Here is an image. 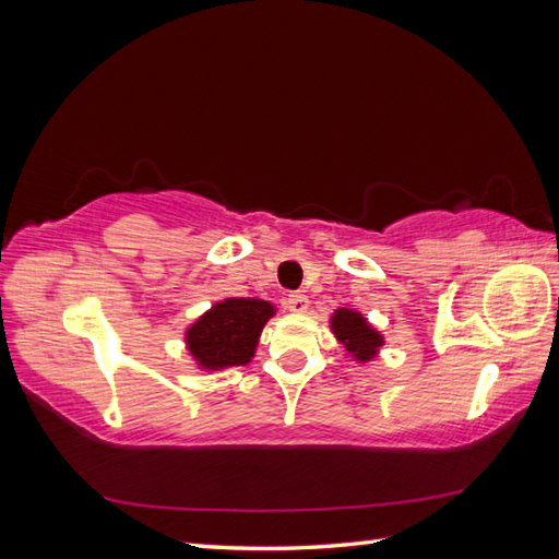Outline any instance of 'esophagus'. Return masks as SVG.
Returning a JSON list of instances; mask_svg holds the SVG:
<instances>
[{
	"mask_svg": "<svg viewBox=\"0 0 559 559\" xmlns=\"http://www.w3.org/2000/svg\"><path fill=\"white\" fill-rule=\"evenodd\" d=\"M285 307H288L293 314H305V311L309 309V300H307V295H302V293H293V295H288L285 297Z\"/></svg>",
	"mask_w": 559,
	"mask_h": 559,
	"instance_id": "esophagus-1",
	"label": "esophagus"
}]
</instances>
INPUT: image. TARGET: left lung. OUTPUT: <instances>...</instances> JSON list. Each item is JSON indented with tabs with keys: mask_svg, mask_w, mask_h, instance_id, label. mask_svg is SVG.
<instances>
[{
	"mask_svg": "<svg viewBox=\"0 0 559 559\" xmlns=\"http://www.w3.org/2000/svg\"><path fill=\"white\" fill-rule=\"evenodd\" d=\"M329 326L335 341L343 345L345 357L357 361V365H365V361L379 357L381 347L385 345L383 333L353 307L335 309L329 319Z\"/></svg>",
	"mask_w": 559,
	"mask_h": 559,
	"instance_id": "left-lung-1",
	"label": "left lung"
}]
</instances>
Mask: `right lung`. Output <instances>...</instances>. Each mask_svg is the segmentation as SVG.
<instances>
[{
	"label": "right lung",
	"mask_w": 559,
	"mask_h": 559,
	"mask_svg": "<svg viewBox=\"0 0 559 559\" xmlns=\"http://www.w3.org/2000/svg\"><path fill=\"white\" fill-rule=\"evenodd\" d=\"M271 317H276V305L259 297H226L214 302L183 333L194 367L212 373L250 365Z\"/></svg>",
	"instance_id": "right-lung-1"
}]
</instances>
